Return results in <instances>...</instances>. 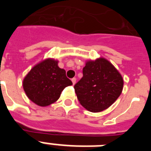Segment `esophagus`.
Segmentation results:
<instances>
[{
	"label": "esophagus",
	"mask_w": 151,
	"mask_h": 151,
	"mask_svg": "<svg viewBox=\"0 0 151 151\" xmlns=\"http://www.w3.org/2000/svg\"><path fill=\"white\" fill-rule=\"evenodd\" d=\"M72 82H73V85H75V84H76V78H72Z\"/></svg>",
	"instance_id": "1"
}]
</instances>
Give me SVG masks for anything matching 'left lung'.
<instances>
[{"label":"left lung","mask_w":151,"mask_h":151,"mask_svg":"<svg viewBox=\"0 0 151 151\" xmlns=\"http://www.w3.org/2000/svg\"><path fill=\"white\" fill-rule=\"evenodd\" d=\"M82 73L83 77L74 88L80 104L88 111L97 113L106 110L122 93V76L104 58L88 61Z\"/></svg>","instance_id":"8db88e82"}]
</instances>
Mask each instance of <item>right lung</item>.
Listing matches in <instances>:
<instances>
[{"mask_svg": "<svg viewBox=\"0 0 151 151\" xmlns=\"http://www.w3.org/2000/svg\"><path fill=\"white\" fill-rule=\"evenodd\" d=\"M58 61L47 59L35 66L23 80V88L31 101L38 106L51 104L60 97L61 92L73 85L66 71L58 66Z\"/></svg>", "mask_w": 151, "mask_h": 151, "instance_id": "1", "label": "right lung"}]
</instances>
